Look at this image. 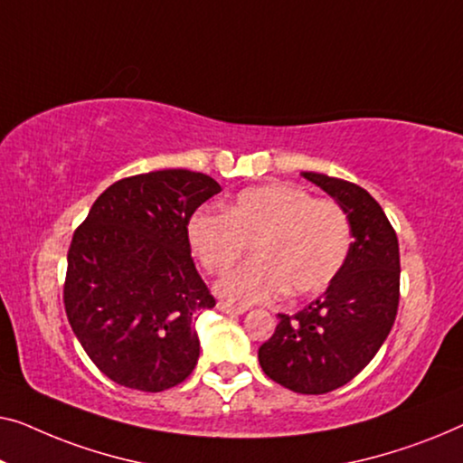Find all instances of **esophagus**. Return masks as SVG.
I'll return each instance as SVG.
<instances>
[{
  "mask_svg": "<svg viewBox=\"0 0 463 463\" xmlns=\"http://www.w3.org/2000/svg\"><path fill=\"white\" fill-rule=\"evenodd\" d=\"M218 310H222V312H226V315H243V312L247 310L245 306H234V304H231V302H218Z\"/></svg>",
  "mask_w": 463,
  "mask_h": 463,
  "instance_id": "1",
  "label": "esophagus"
}]
</instances>
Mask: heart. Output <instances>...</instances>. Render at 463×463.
Masks as SVG:
<instances>
[{
    "instance_id": "b5f03b06",
    "label": "heart",
    "mask_w": 463,
    "mask_h": 463,
    "mask_svg": "<svg viewBox=\"0 0 463 463\" xmlns=\"http://www.w3.org/2000/svg\"><path fill=\"white\" fill-rule=\"evenodd\" d=\"M188 243L210 275H220L253 245L256 260L220 279L218 294L237 304L321 294L340 275L353 245L344 207L296 184L245 188L229 213L199 212Z\"/></svg>"
}]
</instances>
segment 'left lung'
Here are the masks:
<instances>
[{"mask_svg":"<svg viewBox=\"0 0 463 463\" xmlns=\"http://www.w3.org/2000/svg\"><path fill=\"white\" fill-rule=\"evenodd\" d=\"M350 218L353 245L334 283L279 325L258 350L272 382L299 394H325L367 367L392 329L401 296L399 239L380 203L359 184L302 172Z\"/></svg>","mask_w":463,"mask_h":463,"instance_id":"obj_1","label":"left lung"}]
</instances>
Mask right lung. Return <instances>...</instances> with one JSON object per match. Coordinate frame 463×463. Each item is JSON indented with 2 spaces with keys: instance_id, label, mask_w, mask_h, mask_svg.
Returning <instances> with one entry per match:
<instances>
[{
  "instance_id": "add662e5",
  "label": "right lung",
  "mask_w": 463,
  "mask_h": 463,
  "mask_svg": "<svg viewBox=\"0 0 463 463\" xmlns=\"http://www.w3.org/2000/svg\"><path fill=\"white\" fill-rule=\"evenodd\" d=\"M222 188L191 169L110 184L77 226L64 310L90 359L119 386L161 392L199 361L194 321L216 306L188 243L194 210Z\"/></svg>"
}]
</instances>
